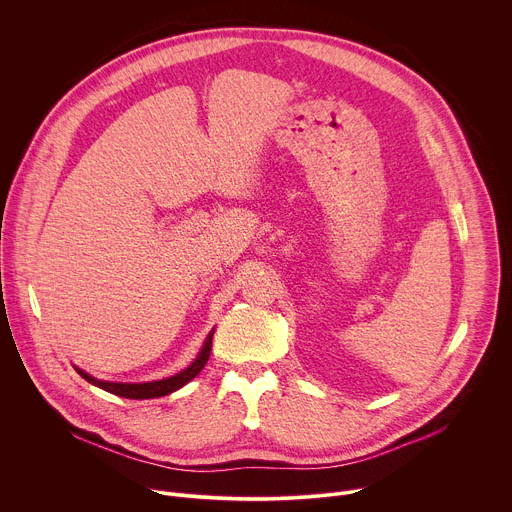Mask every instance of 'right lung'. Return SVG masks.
<instances>
[{"instance_id":"right-lung-1","label":"right lung","mask_w":512,"mask_h":512,"mask_svg":"<svg viewBox=\"0 0 512 512\" xmlns=\"http://www.w3.org/2000/svg\"><path fill=\"white\" fill-rule=\"evenodd\" d=\"M212 334H214V330L208 334L200 354L196 356V360L190 364V367H186L182 373H178L174 377H168V379H162V381H152V383H109V381H99V379L87 375L81 369H77V371L91 385H95V387H99V389H103L107 393L119 395V397H127V399H156V397H164V395H170V393L178 391L186 383H190L204 369V364H206V360L210 356V350H212Z\"/></svg>"}]
</instances>
